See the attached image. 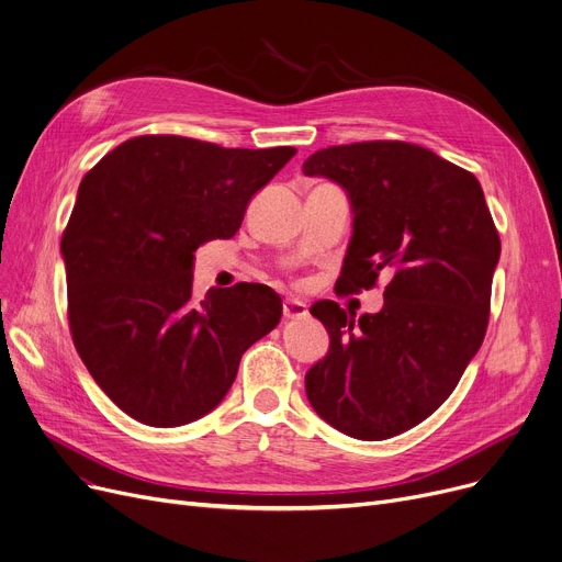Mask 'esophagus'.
Here are the masks:
<instances>
[{
    "instance_id": "1",
    "label": "esophagus",
    "mask_w": 562,
    "mask_h": 562,
    "mask_svg": "<svg viewBox=\"0 0 562 562\" xmlns=\"http://www.w3.org/2000/svg\"><path fill=\"white\" fill-rule=\"evenodd\" d=\"M282 316L286 321H303V318H307V305L296 299H286L282 303Z\"/></svg>"
}]
</instances>
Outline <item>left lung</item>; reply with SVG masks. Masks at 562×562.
Segmentation results:
<instances>
[{"mask_svg":"<svg viewBox=\"0 0 562 562\" xmlns=\"http://www.w3.org/2000/svg\"><path fill=\"white\" fill-rule=\"evenodd\" d=\"M348 191L352 239L337 286L392 276L378 314L312 305L330 350L305 375L316 415L367 441L415 428L445 403L487 330L501 239L469 170L405 140L330 145L303 164Z\"/></svg>","mask_w":562,"mask_h":562,"instance_id":"obj_1","label":"left lung"}]
</instances>
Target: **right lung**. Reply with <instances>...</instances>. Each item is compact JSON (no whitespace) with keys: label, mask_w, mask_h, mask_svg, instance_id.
I'll use <instances>...</instances> for the list:
<instances>
[{"label":"right lung","mask_w":562,"mask_h":562,"mask_svg":"<svg viewBox=\"0 0 562 562\" xmlns=\"http://www.w3.org/2000/svg\"><path fill=\"white\" fill-rule=\"evenodd\" d=\"M296 155L134 136L83 175L61 236L68 323L100 390L132 419L172 428L212 412L244 352L282 316L255 282L193 289V252L241 227L250 198Z\"/></svg>","instance_id":"add662e5"}]
</instances>
